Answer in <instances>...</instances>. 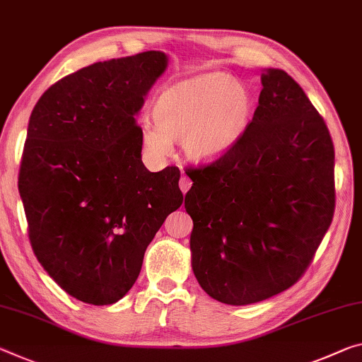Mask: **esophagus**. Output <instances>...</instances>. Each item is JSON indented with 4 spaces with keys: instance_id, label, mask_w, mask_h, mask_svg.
Here are the masks:
<instances>
[{
    "instance_id": "34e87169",
    "label": "esophagus",
    "mask_w": 362,
    "mask_h": 362,
    "mask_svg": "<svg viewBox=\"0 0 362 362\" xmlns=\"http://www.w3.org/2000/svg\"><path fill=\"white\" fill-rule=\"evenodd\" d=\"M179 187H180V190H182V193H187L188 192V188L192 187V180L188 179V177L183 174L182 172V177H180V182H179Z\"/></svg>"
}]
</instances>
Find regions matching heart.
Masks as SVG:
<instances>
[{"mask_svg":"<svg viewBox=\"0 0 362 362\" xmlns=\"http://www.w3.org/2000/svg\"><path fill=\"white\" fill-rule=\"evenodd\" d=\"M253 96L223 72H206L172 83L153 106L154 124L140 129L148 156L164 158L170 141H182L187 159L209 164L227 156L246 134Z\"/></svg>","mask_w":362,"mask_h":362,"instance_id":"obj_1","label":"heart"}]
</instances>
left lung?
<instances>
[{"instance_id": "obj_1", "label": "left lung", "mask_w": 362, "mask_h": 362, "mask_svg": "<svg viewBox=\"0 0 362 362\" xmlns=\"http://www.w3.org/2000/svg\"><path fill=\"white\" fill-rule=\"evenodd\" d=\"M261 83L242 141L187 170L193 274L211 298L232 306L296 284L335 209V153L324 119L282 69H264Z\"/></svg>"}]
</instances>
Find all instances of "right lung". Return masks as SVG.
<instances>
[{"label": "right lung", "mask_w": 362, "mask_h": 362, "mask_svg": "<svg viewBox=\"0 0 362 362\" xmlns=\"http://www.w3.org/2000/svg\"><path fill=\"white\" fill-rule=\"evenodd\" d=\"M163 51L95 62L45 91L28 120L19 193L38 262L77 300L117 303L180 208V170L150 172L136 116L168 69Z\"/></svg>", "instance_id": "right-lung-1"}]
</instances>
